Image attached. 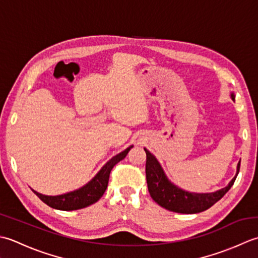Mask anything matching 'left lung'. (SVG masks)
<instances>
[{"mask_svg":"<svg viewBox=\"0 0 258 258\" xmlns=\"http://www.w3.org/2000/svg\"><path fill=\"white\" fill-rule=\"evenodd\" d=\"M230 98L235 100L233 92L230 93ZM144 149L147 155L146 177L150 196L159 206L170 210V212L197 214L210 208L220 198L224 197L225 194L234 185L236 177L239 172L240 161L237 164L235 177L226 187L214 192H189L176 186L168 179L160 162L148 149Z\"/></svg>","mask_w":258,"mask_h":258,"instance_id":"obj_1","label":"left lung"}]
</instances>
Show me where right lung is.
<instances>
[{
	"instance_id": "obj_1",
	"label": "right lung",
	"mask_w": 258,
	"mask_h": 258,
	"mask_svg": "<svg viewBox=\"0 0 258 258\" xmlns=\"http://www.w3.org/2000/svg\"><path fill=\"white\" fill-rule=\"evenodd\" d=\"M133 147L134 146H130L127 149L120 152V154L112 157L108 162H106V165L99 170V172L90 181L81 188L76 189V190L56 196L43 195V194L35 191L34 189H32V191L44 204L54 209L67 210L68 212V210H77L90 206V205L97 203L102 197L108 187L110 171H111L114 165H117L120 160H122L127 156L129 150Z\"/></svg>"
}]
</instances>
